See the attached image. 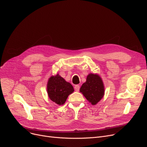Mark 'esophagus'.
Returning a JSON list of instances; mask_svg holds the SVG:
<instances>
[{"instance_id":"obj_1","label":"esophagus","mask_w":147,"mask_h":147,"mask_svg":"<svg viewBox=\"0 0 147 147\" xmlns=\"http://www.w3.org/2000/svg\"><path fill=\"white\" fill-rule=\"evenodd\" d=\"M79 89H80V86L79 85H76L74 86V90H75V91H79Z\"/></svg>"}]
</instances>
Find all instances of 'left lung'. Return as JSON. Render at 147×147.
Returning a JSON list of instances; mask_svg holds the SVG:
<instances>
[{"label":"left lung","instance_id":"1","mask_svg":"<svg viewBox=\"0 0 147 147\" xmlns=\"http://www.w3.org/2000/svg\"><path fill=\"white\" fill-rule=\"evenodd\" d=\"M80 92L91 105H96L105 94L104 84L101 77L97 74L90 73L86 82L81 86Z\"/></svg>","mask_w":147,"mask_h":147}]
</instances>
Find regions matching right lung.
<instances>
[{"label":"right lung","mask_w":147,"mask_h":147,"mask_svg":"<svg viewBox=\"0 0 147 147\" xmlns=\"http://www.w3.org/2000/svg\"><path fill=\"white\" fill-rule=\"evenodd\" d=\"M47 89L49 98L58 105L64 104L68 96L74 91L72 85L58 73L49 78Z\"/></svg>","instance_id":"add662e5"}]
</instances>
